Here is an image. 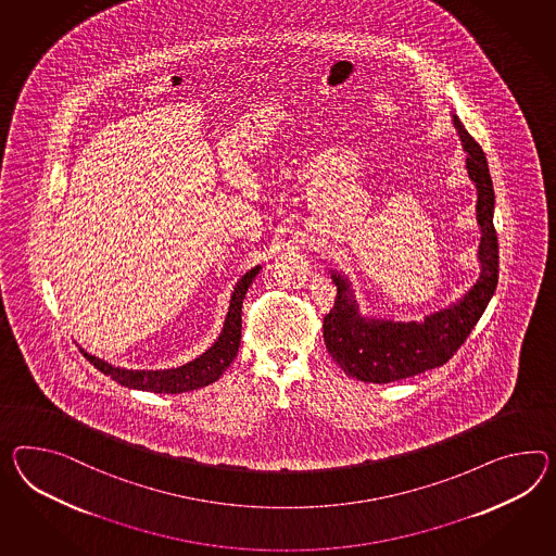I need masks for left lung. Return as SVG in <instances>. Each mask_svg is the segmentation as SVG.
<instances>
[{
    "label": "left lung",
    "mask_w": 556,
    "mask_h": 556,
    "mask_svg": "<svg viewBox=\"0 0 556 556\" xmlns=\"http://www.w3.org/2000/svg\"><path fill=\"white\" fill-rule=\"evenodd\" d=\"M457 135L468 153L466 167L478 189L476 215L482 229L478 260L482 264L480 278L464 294L424 320L395 323L384 318H369L358 313L349 280L330 270L337 285V300L325 316L323 334L330 356L349 377L365 383H391L413 375L426 372L447 363L471 328L484 314L485 306L498 286V236L494 229V187L482 147L454 116Z\"/></svg>",
    "instance_id": "8db88e82"
}]
</instances>
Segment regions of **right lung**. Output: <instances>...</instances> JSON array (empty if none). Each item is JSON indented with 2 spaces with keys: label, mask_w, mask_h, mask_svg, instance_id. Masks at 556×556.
I'll return each instance as SVG.
<instances>
[{
  "label": "right lung",
  "mask_w": 556,
  "mask_h": 556,
  "mask_svg": "<svg viewBox=\"0 0 556 556\" xmlns=\"http://www.w3.org/2000/svg\"><path fill=\"white\" fill-rule=\"evenodd\" d=\"M260 266L245 271L242 280L233 288V294L229 300L228 316L222 328V334L217 341L203 353V355L189 361L177 369L135 370L113 367L111 363L102 361L99 356L88 355L86 358L104 375H109L116 383L125 384L128 389H141L151 393H186L193 389H201L205 384L215 383L222 372L228 369L229 363L238 355L240 339H242V302L250 285L254 282Z\"/></svg>",
  "instance_id": "add662e5"
}]
</instances>
